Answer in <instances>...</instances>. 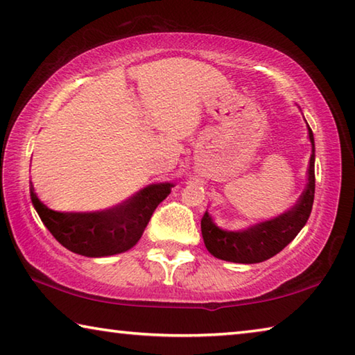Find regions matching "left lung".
Returning <instances> with one entry per match:
<instances>
[{"instance_id": "1", "label": "left lung", "mask_w": 355, "mask_h": 355, "mask_svg": "<svg viewBox=\"0 0 355 355\" xmlns=\"http://www.w3.org/2000/svg\"><path fill=\"white\" fill-rule=\"evenodd\" d=\"M309 137L311 142L309 182L296 205L279 214L277 218L250 225L243 230H224L216 225L211 216L205 211L200 227L203 243L209 254L219 260L233 263H261L277 255L297 236V233L307 224L315 199V137L310 127Z\"/></svg>"}]
</instances>
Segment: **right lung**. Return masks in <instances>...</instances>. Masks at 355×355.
Listing matches in <instances>:
<instances>
[{"label":"right lung","mask_w":355,"mask_h":355,"mask_svg":"<svg viewBox=\"0 0 355 355\" xmlns=\"http://www.w3.org/2000/svg\"><path fill=\"white\" fill-rule=\"evenodd\" d=\"M172 188V183L148 184L122 203L89 213L55 211L39 200L33 183L29 192L39 218L65 249L98 258L122 254L136 245L156 207Z\"/></svg>","instance_id":"obj_1"}]
</instances>
